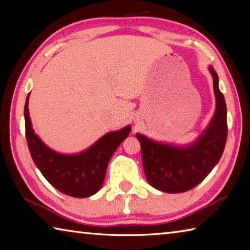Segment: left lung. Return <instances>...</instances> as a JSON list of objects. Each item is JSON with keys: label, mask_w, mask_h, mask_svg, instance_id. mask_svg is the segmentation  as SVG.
<instances>
[{"label": "left lung", "mask_w": 250, "mask_h": 250, "mask_svg": "<svg viewBox=\"0 0 250 250\" xmlns=\"http://www.w3.org/2000/svg\"><path fill=\"white\" fill-rule=\"evenodd\" d=\"M216 108L205 130L186 146L158 142L137 133L141 145L143 170L147 182L166 193H183L195 188L221 160L227 139V108L219 90L218 76L211 66Z\"/></svg>", "instance_id": "8db88e82"}]
</instances>
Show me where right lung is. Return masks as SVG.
I'll use <instances>...</instances> for the list:
<instances>
[{
	"label": "right lung",
	"mask_w": 250,
	"mask_h": 250,
	"mask_svg": "<svg viewBox=\"0 0 250 250\" xmlns=\"http://www.w3.org/2000/svg\"><path fill=\"white\" fill-rule=\"evenodd\" d=\"M29 94L24 107L25 133L29 152L42 174L59 192L83 198L99 191L104 181L110 159L128 137L131 126L105 133L79 153L64 154L50 149L33 129L28 111Z\"/></svg>",
	"instance_id": "add662e5"
}]
</instances>
